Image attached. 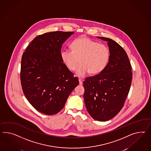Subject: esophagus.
<instances>
[{
	"label": "esophagus",
	"mask_w": 151,
	"mask_h": 151,
	"mask_svg": "<svg viewBox=\"0 0 151 151\" xmlns=\"http://www.w3.org/2000/svg\"><path fill=\"white\" fill-rule=\"evenodd\" d=\"M79 85H82L83 84V81L81 79H79Z\"/></svg>",
	"instance_id": "1"
}]
</instances>
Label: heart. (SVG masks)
<instances>
[{
  "label": "heart",
  "instance_id": "1",
  "mask_svg": "<svg viewBox=\"0 0 151 151\" xmlns=\"http://www.w3.org/2000/svg\"><path fill=\"white\" fill-rule=\"evenodd\" d=\"M72 49H65L61 51L63 62L69 70H74L79 62L76 74L84 77L88 73H100L107 65L109 58V50L104 44L93 40L81 37L75 39L71 44Z\"/></svg>",
  "mask_w": 151,
  "mask_h": 151
}]
</instances>
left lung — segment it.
I'll list each match as a JSON object with an SVG mask.
<instances>
[{
  "mask_svg": "<svg viewBox=\"0 0 151 151\" xmlns=\"http://www.w3.org/2000/svg\"><path fill=\"white\" fill-rule=\"evenodd\" d=\"M97 38L107 42L109 58L100 73L83 81L84 99L93 119L105 122L116 116L124 106L132 84V66L119 44L109 38Z\"/></svg>",
  "mask_w": 151,
  "mask_h": 151,
  "instance_id": "left-lung-1",
  "label": "left lung"
}]
</instances>
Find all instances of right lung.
Listing matches in <instances>:
<instances>
[{
  "instance_id": "1",
  "label": "right lung",
  "mask_w": 151,
  "mask_h": 151,
  "mask_svg": "<svg viewBox=\"0 0 151 151\" xmlns=\"http://www.w3.org/2000/svg\"><path fill=\"white\" fill-rule=\"evenodd\" d=\"M74 32H51L39 35L23 52L20 79L24 96L34 108L46 115L57 114L79 84L63 63L62 45Z\"/></svg>"
}]
</instances>
